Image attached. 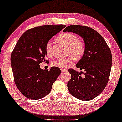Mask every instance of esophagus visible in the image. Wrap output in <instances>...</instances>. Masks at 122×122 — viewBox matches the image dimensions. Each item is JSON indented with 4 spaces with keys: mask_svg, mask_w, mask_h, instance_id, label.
Listing matches in <instances>:
<instances>
[{
    "mask_svg": "<svg viewBox=\"0 0 122 122\" xmlns=\"http://www.w3.org/2000/svg\"><path fill=\"white\" fill-rule=\"evenodd\" d=\"M66 71H67V70L65 69H61V71L63 72Z\"/></svg>",
    "mask_w": 122,
    "mask_h": 122,
    "instance_id": "obj_1",
    "label": "esophagus"
}]
</instances>
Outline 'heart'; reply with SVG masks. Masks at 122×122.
Returning a JSON list of instances; mask_svg holds the SVG:
<instances>
[{"instance_id": "1", "label": "heart", "mask_w": 122, "mask_h": 122, "mask_svg": "<svg viewBox=\"0 0 122 122\" xmlns=\"http://www.w3.org/2000/svg\"><path fill=\"white\" fill-rule=\"evenodd\" d=\"M57 39L68 47V55L69 56L65 59H59L52 62V65L60 69H66L74 62V58L80 59L83 57L85 51V47L82 41H79L76 35L68 32H64L59 35ZM52 43L48 41L45 46V51L47 56L52 55Z\"/></svg>"}]
</instances>
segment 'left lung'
Returning a JSON list of instances; mask_svg holds the SVG:
<instances>
[{"instance_id":"1","label":"left lung","mask_w":122,"mask_h":122,"mask_svg":"<svg viewBox=\"0 0 122 122\" xmlns=\"http://www.w3.org/2000/svg\"><path fill=\"white\" fill-rule=\"evenodd\" d=\"M63 31L78 35L85 47V53L76 65L84 70V76L72 69L68 70L71 75L67 85L69 92L81 100H92L103 91L109 81L112 65L110 48L101 35L91 28L71 25Z\"/></svg>"}]
</instances>
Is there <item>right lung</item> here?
<instances>
[{"label": "right lung", "instance_id": "obj_1", "mask_svg": "<svg viewBox=\"0 0 122 122\" xmlns=\"http://www.w3.org/2000/svg\"><path fill=\"white\" fill-rule=\"evenodd\" d=\"M65 27L62 24L37 26L26 31L17 41L11 54V67L15 83L26 98L38 100L47 96L61 74L59 68L52 67L48 71L39 64L47 62V42Z\"/></svg>", "mask_w": 122, "mask_h": 122}]
</instances>
